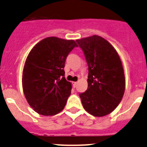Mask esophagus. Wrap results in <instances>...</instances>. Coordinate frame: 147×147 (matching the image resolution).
Segmentation results:
<instances>
[{"label":"esophagus","instance_id":"esophagus-1","mask_svg":"<svg viewBox=\"0 0 147 147\" xmlns=\"http://www.w3.org/2000/svg\"><path fill=\"white\" fill-rule=\"evenodd\" d=\"M72 84H73V87L76 88V86H77V82H73V83H72Z\"/></svg>","mask_w":147,"mask_h":147}]
</instances>
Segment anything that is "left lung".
Instances as JSON below:
<instances>
[{
	"instance_id": "1",
	"label": "left lung",
	"mask_w": 147,
	"mask_h": 147,
	"mask_svg": "<svg viewBox=\"0 0 147 147\" xmlns=\"http://www.w3.org/2000/svg\"><path fill=\"white\" fill-rule=\"evenodd\" d=\"M76 42L88 66V88L79 93L83 106L96 117L107 115L117 107L125 92L120 58L114 47L100 36L77 40Z\"/></svg>"
}]
</instances>
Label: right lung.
<instances>
[{"label": "right lung", "mask_w": 147, "mask_h": 147, "mask_svg": "<svg viewBox=\"0 0 147 147\" xmlns=\"http://www.w3.org/2000/svg\"><path fill=\"white\" fill-rule=\"evenodd\" d=\"M78 45L55 37L41 40L29 53L22 75L24 94L34 111L42 115L61 112L71 95V84L64 77L66 57Z\"/></svg>", "instance_id": "obj_1"}]
</instances>
